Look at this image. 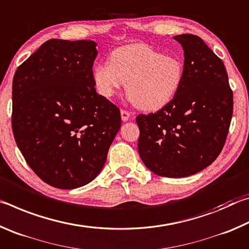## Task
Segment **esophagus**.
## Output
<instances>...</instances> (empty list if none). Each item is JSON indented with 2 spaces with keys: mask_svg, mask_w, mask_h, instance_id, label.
Masks as SVG:
<instances>
[{
  "mask_svg": "<svg viewBox=\"0 0 249 249\" xmlns=\"http://www.w3.org/2000/svg\"><path fill=\"white\" fill-rule=\"evenodd\" d=\"M121 117H122V121H123V122L128 121L129 117H130V113L127 112V111H125V109H122V111H121Z\"/></svg>",
  "mask_w": 249,
  "mask_h": 249,
  "instance_id": "34e87169",
  "label": "esophagus"
}]
</instances>
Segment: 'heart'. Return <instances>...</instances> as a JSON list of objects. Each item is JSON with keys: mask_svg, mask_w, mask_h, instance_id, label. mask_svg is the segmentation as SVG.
Instances as JSON below:
<instances>
[{"mask_svg": "<svg viewBox=\"0 0 249 249\" xmlns=\"http://www.w3.org/2000/svg\"><path fill=\"white\" fill-rule=\"evenodd\" d=\"M178 57L165 56L147 45H127L113 50L109 61L96 64L92 79L98 93L111 98L125 83L129 99L138 108L157 111L178 93L183 81Z\"/></svg>", "mask_w": 249, "mask_h": 249, "instance_id": "obj_1", "label": "heart"}]
</instances>
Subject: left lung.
Masks as SVG:
<instances>
[{
  "mask_svg": "<svg viewBox=\"0 0 249 249\" xmlns=\"http://www.w3.org/2000/svg\"><path fill=\"white\" fill-rule=\"evenodd\" d=\"M174 38L183 48V81L166 107L136 117L138 153L155 175L183 178L220 155L233 115V92L223 61L199 36Z\"/></svg>",
  "mask_w": 249,
  "mask_h": 249,
  "instance_id": "1",
  "label": "left lung"
}]
</instances>
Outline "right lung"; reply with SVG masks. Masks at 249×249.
<instances>
[{
    "mask_svg": "<svg viewBox=\"0 0 249 249\" xmlns=\"http://www.w3.org/2000/svg\"><path fill=\"white\" fill-rule=\"evenodd\" d=\"M92 40L50 39L20 65L12 89V128L33 171L49 185L91 182L121 128L119 107L96 93Z\"/></svg>",
    "mask_w": 249,
    "mask_h": 249,
    "instance_id": "1",
    "label": "right lung"
}]
</instances>
